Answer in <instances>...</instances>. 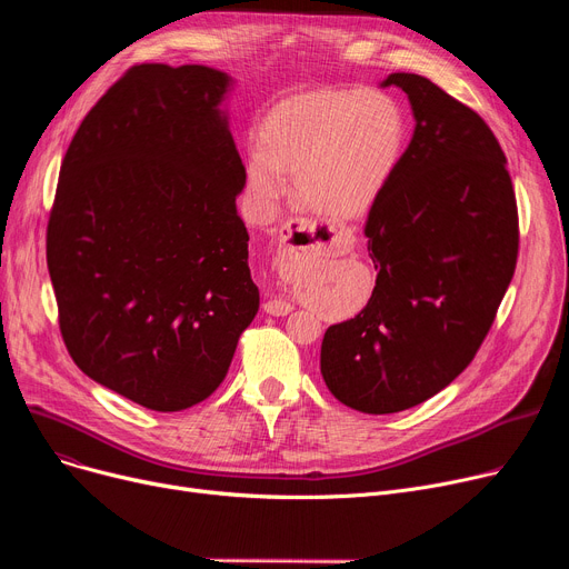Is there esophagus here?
I'll use <instances>...</instances> for the list:
<instances>
[{
    "label": "esophagus",
    "mask_w": 569,
    "mask_h": 569,
    "mask_svg": "<svg viewBox=\"0 0 569 569\" xmlns=\"http://www.w3.org/2000/svg\"><path fill=\"white\" fill-rule=\"evenodd\" d=\"M339 242V232L330 226H322L309 219H290L279 230V249H277V272L283 281H290L297 269L307 264L313 256L332 249ZM292 302L286 297H274L264 302V311L269 316H288L292 311Z\"/></svg>",
    "instance_id": "obj_1"
}]
</instances>
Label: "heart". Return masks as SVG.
I'll list each match as a JSON object with an SVG mask.
<instances>
[{
	"label": "heart",
	"instance_id": "b5f03b06",
	"mask_svg": "<svg viewBox=\"0 0 569 569\" xmlns=\"http://www.w3.org/2000/svg\"><path fill=\"white\" fill-rule=\"evenodd\" d=\"M408 119L378 89L343 87L297 94L269 110L247 154V189L272 212L295 174V196L313 212L360 217L390 187L403 157Z\"/></svg>",
	"mask_w": 569,
	"mask_h": 569
}]
</instances>
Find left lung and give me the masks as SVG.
Here are the masks:
<instances>
[{"label": "left lung", "mask_w": 569, "mask_h": 569, "mask_svg": "<svg viewBox=\"0 0 569 569\" xmlns=\"http://www.w3.org/2000/svg\"><path fill=\"white\" fill-rule=\"evenodd\" d=\"M390 84L408 94L415 131L365 226L376 288L320 348L327 390L369 415L431 399L472 362L519 253L512 177L485 119L425 76Z\"/></svg>", "instance_id": "8db88e82"}]
</instances>
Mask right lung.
Wrapping results in <instances>:
<instances>
[{
	"mask_svg": "<svg viewBox=\"0 0 569 569\" xmlns=\"http://www.w3.org/2000/svg\"><path fill=\"white\" fill-rule=\"evenodd\" d=\"M228 89L200 64L131 67L59 170L46 234L59 332L82 373L149 410L212 395L260 305Z\"/></svg>",
	"mask_w": 569,
	"mask_h": 569,
	"instance_id": "obj_1",
	"label": "right lung"
}]
</instances>
